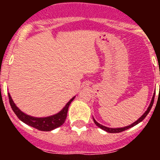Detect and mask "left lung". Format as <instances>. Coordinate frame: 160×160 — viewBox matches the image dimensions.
<instances>
[{
  "mask_svg": "<svg viewBox=\"0 0 160 160\" xmlns=\"http://www.w3.org/2000/svg\"><path fill=\"white\" fill-rule=\"evenodd\" d=\"M154 98H155V94H154L153 98H152V102H151V104H150L149 107H148V110H147L146 112L144 113V114H142V116H141L140 118H139L138 120H137L136 122H134V123L131 124V125L128 126V127H125V128H107V127H104V126L101 125V124H99L98 122H96L95 120L94 119V123H95L96 125H97L98 127V128H101V129L104 130V131H107V132H109V133H119V132H122V131H126V130L129 129V128H132V127H134V126H135V125H137V124H138V123H139V122H140L141 121H142V120H143L144 118H146V116H147V115H148V114L150 112V111H151V109H152V106H153Z\"/></svg>",
  "mask_w": 160,
  "mask_h": 160,
  "instance_id": "8db88e82",
  "label": "left lung"
}]
</instances>
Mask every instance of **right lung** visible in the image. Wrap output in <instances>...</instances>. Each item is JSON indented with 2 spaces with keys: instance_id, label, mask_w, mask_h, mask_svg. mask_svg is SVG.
Here are the masks:
<instances>
[{
  "instance_id": "right-lung-1",
  "label": "right lung",
  "mask_w": 160,
  "mask_h": 160,
  "mask_svg": "<svg viewBox=\"0 0 160 160\" xmlns=\"http://www.w3.org/2000/svg\"><path fill=\"white\" fill-rule=\"evenodd\" d=\"M8 94V99H9V103L12 107V110L13 112L16 114L18 118L20 120H22V122L28 124L30 127L36 128V129L39 130V131H49L55 129V128H58L60 126L62 125L64 123L65 120H66V116H67L68 108L69 106L71 103V102L74 99V98H72L70 101L68 102V103L65 106L64 108L59 113L52 115V116L46 117V118H34V117L29 116L27 114H24L23 112L20 111L19 109L16 107V105L14 104L13 101L12 100L10 97V94Z\"/></svg>"
}]
</instances>
